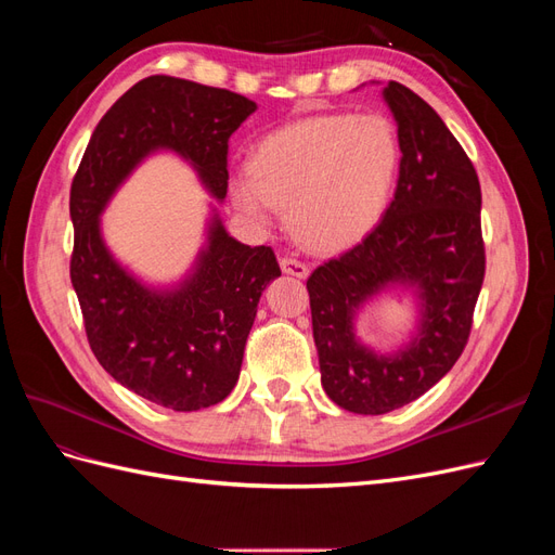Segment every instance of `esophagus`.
Here are the masks:
<instances>
[{
    "mask_svg": "<svg viewBox=\"0 0 555 555\" xmlns=\"http://www.w3.org/2000/svg\"><path fill=\"white\" fill-rule=\"evenodd\" d=\"M280 268H282V273L300 278V280H306V278L310 275L308 263L298 261V259H292V257H282V259H280Z\"/></svg>",
    "mask_w": 555,
    "mask_h": 555,
    "instance_id": "esophagus-1",
    "label": "esophagus"
}]
</instances>
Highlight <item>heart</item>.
<instances>
[{
  "instance_id": "heart-1",
  "label": "heart",
  "mask_w": 555,
  "mask_h": 555,
  "mask_svg": "<svg viewBox=\"0 0 555 555\" xmlns=\"http://www.w3.org/2000/svg\"><path fill=\"white\" fill-rule=\"evenodd\" d=\"M400 145L382 115L324 113L280 127L231 173L229 196L245 217L266 222L287 208L298 243L335 255L379 224L398 176Z\"/></svg>"
}]
</instances>
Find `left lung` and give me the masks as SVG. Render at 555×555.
<instances>
[{"instance_id":"1","label":"left lung","mask_w":555,"mask_h":555,"mask_svg":"<svg viewBox=\"0 0 555 555\" xmlns=\"http://www.w3.org/2000/svg\"><path fill=\"white\" fill-rule=\"evenodd\" d=\"M400 145V176L382 222L308 278L312 335L326 396L354 414H386L424 396L459 361L483 282L481 190L473 162L422 96L382 90ZM413 294L411 340L377 350L356 335L382 293Z\"/></svg>"}]
</instances>
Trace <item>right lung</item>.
<instances>
[{"label": "right lung", "mask_w": 555, "mask_h": 555, "mask_svg": "<svg viewBox=\"0 0 555 555\" xmlns=\"http://www.w3.org/2000/svg\"><path fill=\"white\" fill-rule=\"evenodd\" d=\"M257 104L173 76H150L99 120L72 184V284L104 371L155 405L196 412L222 402L241 375L263 289L280 278L271 247L229 236L215 202L207 238L180 281L153 285L105 245L101 215L147 157L171 152L202 186L227 196L229 139Z\"/></svg>", "instance_id": "add662e5"}]
</instances>
